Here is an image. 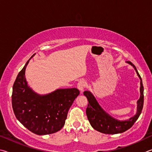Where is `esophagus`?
Returning a JSON list of instances; mask_svg holds the SVG:
<instances>
[{
    "label": "esophagus",
    "instance_id": "esophagus-1",
    "mask_svg": "<svg viewBox=\"0 0 152 152\" xmlns=\"http://www.w3.org/2000/svg\"><path fill=\"white\" fill-rule=\"evenodd\" d=\"M86 86H87V83L86 81L83 80L79 81L77 83V88L79 89V91H81V92H83Z\"/></svg>",
    "mask_w": 152,
    "mask_h": 152
}]
</instances>
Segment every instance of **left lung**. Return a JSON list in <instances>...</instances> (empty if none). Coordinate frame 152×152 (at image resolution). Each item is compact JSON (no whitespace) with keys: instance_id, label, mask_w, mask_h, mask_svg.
<instances>
[{"instance_id":"8db88e82","label":"left lung","mask_w":152,"mask_h":152,"mask_svg":"<svg viewBox=\"0 0 152 152\" xmlns=\"http://www.w3.org/2000/svg\"><path fill=\"white\" fill-rule=\"evenodd\" d=\"M126 63L134 68L140 79V97L137 102V112L135 115L124 121H120L113 118L101 107L91 91H86L83 92L84 95L87 98L89 102L86 110V114L89 123L93 128L103 134H117L127 131L132 127L142 113L143 106V86L142 78L134 64L130 61H127Z\"/></svg>"}]
</instances>
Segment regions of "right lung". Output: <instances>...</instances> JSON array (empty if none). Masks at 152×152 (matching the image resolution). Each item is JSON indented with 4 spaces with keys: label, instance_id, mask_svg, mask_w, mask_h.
I'll use <instances>...</instances> for the list:
<instances>
[{
    "label": "right lung",
    "instance_id": "right-lung-1",
    "mask_svg": "<svg viewBox=\"0 0 152 152\" xmlns=\"http://www.w3.org/2000/svg\"><path fill=\"white\" fill-rule=\"evenodd\" d=\"M29 58L13 85L12 105L16 118L29 131L37 135L51 134L61 130L69 108L80 94L77 88L57 89L40 95L28 86L25 70Z\"/></svg>",
    "mask_w": 152,
    "mask_h": 152
}]
</instances>
